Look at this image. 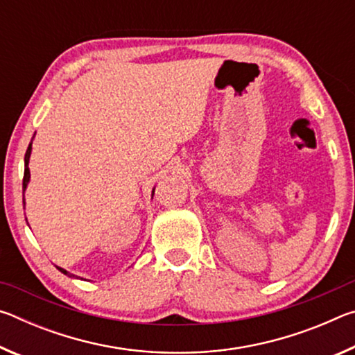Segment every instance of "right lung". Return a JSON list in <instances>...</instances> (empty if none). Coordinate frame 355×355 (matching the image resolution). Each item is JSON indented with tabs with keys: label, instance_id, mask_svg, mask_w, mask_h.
Segmentation results:
<instances>
[{
	"label": "right lung",
	"instance_id": "right-lung-1",
	"mask_svg": "<svg viewBox=\"0 0 355 355\" xmlns=\"http://www.w3.org/2000/svg\"><path fill=\"white\" fill-rule=\"evenodd\" d=\"M33 144H29V147H28V150H26V155H25V175H23V191L26 189V186H28V182H29V167H28V164H29V156H31V147ZM58 269L59 271H61L62 274H65V275H69V277H76L75 274H70V272H67L65 271V269H62V268H59L58 266ZM78 279V277H76Z\"/></svg>",
	"mask_w": 355,
	"mask_h": 355
}]
</instances>
